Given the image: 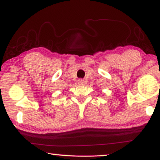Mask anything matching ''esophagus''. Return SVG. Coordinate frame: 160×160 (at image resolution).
Here are the masks:
<instances>
[{
	"instance_id": "1",
	"label": "esophagus",
	"mask_w": 160,
	"mask_h": 160,
	"mask_svg": "<svg viewBox=\"0 0 160 160\" xmlns=\"http://www.w3.org/2000/svg\"><path fill=\"white\" fill-rule=\"evenodd\" d=\"M78 84H79V85H84V83H85V82H84V80H82V79L78 80Z\"/></svg>"
}]
</instances>
